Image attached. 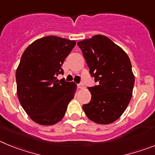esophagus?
<instances>
[{
	"label": "esophagus",
	"mask_w": 155,
	"mask_h": 155,
	"mask_svg": "<svg viewBox=\"0 0 155 155\" xmlns=\"http://www.w3.org/2000/svg\"><path fill=\"white\" fill-rule=\"evenodd\" d=\"M78 88H80V89H82V88H84V84H82V83H81V84H78Z\"/></svg>",
	"instance_id": "34e87169"
}]
</instances>
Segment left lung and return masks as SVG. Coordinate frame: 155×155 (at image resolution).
Returning <instances> with one entry per match:
<instances>
[{"instance_id":"8db88e82","label":"left lung","mask_w":155,"mask_h":155,"mask_svg":"<svg viewBox=\"0 0 155 155\" xmlns=\"http://www.w3.org/2000/svg\"><path fill=\"white\" fill-rule=\"evenodd\" d=\"M89 73L98 84L88 87L89 103L83 110L90 120L109 124L124 113L132 97L134 75L130 58L108 37L96 35L78 42Z\"/></svg>"}]
</instances>
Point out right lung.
<instances>
[{"label":"right lung","instance_id":"obj_1","mask_svg":"<svg viewBox=\"0 0 155 155\" xmlns=\"http://www.w3.org/2000/svg\"><path fill=\"white\" fill-rule=\"evenodd\" d=\"M74 40L46 36L34 41L23 53L16 71L19 102L36 124L50 126L64 118L76 91L74 82L59 81L61 66L74 47Z\"/></svg>","mask_w":155,"mask_h":155}]
</instances>
